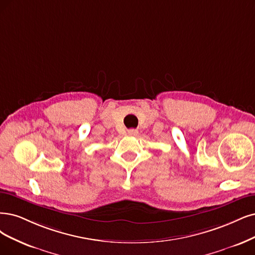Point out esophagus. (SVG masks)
<instances>
[{
  "label": "esophagus",
  "mask_w": 255,
  "mask_h": 255,
  "mask_svg": "<svg viewBox=\"0 0 255 255\" xmlns=\"http://www.w3.org/2000/svg\"><path fill=\"white\" fill-rule=\"evenodd\" d=\"M137 133H138V131L136 129H129L128 130L129 135H137Z\"/></svg>",
  "instance_id": "obj_1"
}]
</instances>
